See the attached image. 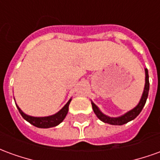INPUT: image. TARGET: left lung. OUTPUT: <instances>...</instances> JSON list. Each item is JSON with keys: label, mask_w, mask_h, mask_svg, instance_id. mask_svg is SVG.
Masks as SVG:
<instances>
[{"label": "left lung", "mask_w": 160, "mask_h": 160, "mask_svg": "<svg viewBox=\"0 0 160 160\" xmlns=\"http://www.w3.org/2000/svg\"><path fill=\"white\" fill-rule=\"evenodd\" d=\"M148 92H149V76H148V68H145V87L141 99L135 107L126 112L125 114L122 115L120 117H117V118L109 117L107 115L104 114L100 111V109L92 101H91V103H92V106L94 113L96 114L98 118L102 122H104V123H109L111 125H123V124L127 123L130 121L134 120V118L141 113V111H142V109L146 104V101L148 99Z\"/></svg>", "instance_id": "1"}]
</instances>
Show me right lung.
<instances>
[{
  "label": "right lung",
  "instance_id": "right-lung-1",
  "mask_svg": "<svg viewBox=\"0 0 160 160\" xmlns=\"http://www.w3.org/2000/svg\"><path fill=\"white\" fill-rule=\"evenodd\" d=\"M72 100V98H70L69 100L68 101L64 106H63L58 112H56V114L50 115V116H47V117H32V116H29V115L26 114L25 112L21 111V109L18 106V104H16V106L19 110V113L22 116V118L26 121L31 124H32L33 126L37 128H49L56 127L57 125H59L64 118H66L67 114L68 112V106H69L70 102Z\"/></svg>",
  "mask_w": 160,
  "mask_h": 160
}]
</instances>
